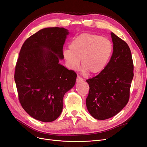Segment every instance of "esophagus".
Masks as SVG:
<instances>
[{
  "instance_id": "1",
  "label": "esophagus",
  "mask_w": 147,
  "mask_h": 147,
  "mask_svg": "<svg viewBox=\"0 0 147 147\" xmlns=\"http://www.w3.org/2000/svg\"><path fill=\"white\" fill-rule=\"evenodd\" d=\"M76 80H77V82H82L83 80V78L81 77H80V76H77Z\"/></svg>"
}]
</instances>
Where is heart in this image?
Here are the masks:
<instances>
[{"label":"heart","mask_w":147,"mask_h":147,"mask_svg":"<svg viewBox=\"0 0 147 147\" xmlns=\"http://www.w3.org/2000/svg\"><path fill=\"white\" fill-rule=\"evenodd\" d=\"M63 51L69 68L76 70L82 59V67L91 74L102 72L112 55L113 46L110 40L99 35L83 33L75 37Z\"/></svg>","instance_id":"heart-1"}]
</instances>
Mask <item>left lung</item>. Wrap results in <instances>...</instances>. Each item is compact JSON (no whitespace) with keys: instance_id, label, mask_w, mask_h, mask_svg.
Here are the masks:
<instances>
[{"instance_id":"obj_1","label":"left lung","mask_w":147,"mask_h":147,"mask_svg":"<svg viewBox=\"0 0 147 147\" xmlns=\"http://www.w3.org/2000/svg\"><path fill=\"white\" fill-rule=\"evenodd\" d=\"M113 51L105 68L96 77L86 80L89 93L86 99L92 117L104 120L118 114L129 99L134 77V64L129 47L111 32Z\"/></svg>"}]
</instances>
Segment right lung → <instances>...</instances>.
Listing matches in <instances>:
<instances>
[{"label":"right lung","mask_w":147,"mask_h":147,"mask_svg":"<svg viewBox=\"0 0 147 147\" xmlns=\"http://www.w3.org/2000/svg\"><path fill=\"white\" fill-rule=\"evenodd\" d=\"M69 30L48 28L31 35L22 46L15 67V81L22 107L30 117L51 122L63 110V97L77 75L59 64Z\"/></svg>","instance_id":"right-lung-1"}]
</instances>
